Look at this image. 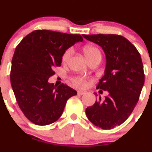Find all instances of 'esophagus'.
Masks as SVG:
<instances>
[{
    "instance_id": "obj_1",
    "label": "esophagus",
    "mask_w": 152,
    "mask_h": 152,
    "mask_svg": "<svg viewBox=\"0 0 152 152\" xmlns=\"http://www.w3.org/2000/svg\"><path fill=\"white\" fill-rule=\"evenodd\" d=\"M77 94H78V95H79V96H82V95L85 94L86 92H85V91H78L77 92Z\"/></svg>"
}]
</instances>
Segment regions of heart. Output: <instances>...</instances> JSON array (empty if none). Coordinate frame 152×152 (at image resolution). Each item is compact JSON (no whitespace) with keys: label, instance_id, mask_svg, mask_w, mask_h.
<instances>
[{"label":"heart","instance_id":"1","mask_svg":"<svg viewBox=\"0 0 152 152\" xmlns=\"http://www.w3.org/2000/svg\"><path fill=\"white\" fill-rule=\"evenodd\" d=\"M83 52L84 54H85L86 58L88 60L89 58L94 57V56H100V57H101L100 51L98 50L96 47H94L87 46L84 47ZM71 54H72V49H67V50L64 52L63 56H62V62H63L64 64H66L67 62H68ZM74 83L76 84V86H78L82 88L85 87L86 86V80L83 79V78L81 77L75 78L74 80Z\"/></svg>","mask_w":152,"mask_h":152}]
</instances>
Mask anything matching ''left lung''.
Listing matches in <instances>:
<instances>
[{
  "label": "left lung",
  "instance_id": "obj_1",
  "mask_svg": "<svg viewBox=\"0 0 152 152\" xmlns=\"http://www.w3.org/2000/svg\"><path fill=\"white\" fill-rule=\"evenodd\" d=\"M82 36L99 45L105 52V72L97 88L107 91L109 94L103 101L100 96L94 105L86 109V114L97 127L113 129L128 118L137 103L144 83L142 58L136 47L122 36Z\"/></svg>",
  "mask_w": 152,
  "mask_h": 152
}]
</instances>
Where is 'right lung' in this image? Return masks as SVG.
<instances>
[{
  "instance_id": "obj_1",
  "label": "right lung",
  "mask_w": 152,
  "mask_h": 152,
  "mask_svg": "<svg viewBox=\"0 0 152 152\" xmlns=\"http://www.w3.org/2000/svg\"><path fill=\"white\" fill-rule=\"evenodd\" d=\"M80 34L34 30L15 50L10 82L16 100L25 117L37 125H47L61 115L67 100L77 92L66 84L48 82L60 66L66 49L78 42Z\"/></svg>"
}]
</instances>
